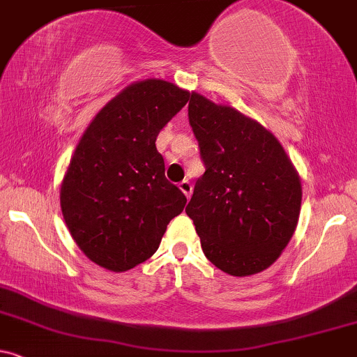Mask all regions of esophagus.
<instances>
[{
    "instance_id": "esophagus-1",
    "label": "esophagus",
    "mask_w": 357,
    "mask_h": 357,
    "mask_svg": "<svg viewBox=\"0 0 357 357\" xmlns=\"http://www.w3.org/2000/svg\"><path fill=\"white\" fill-rule=\"evenodd\" d=\"M178 188L183 192V194H185L187 199H190V195H192V183L188 182V180H183V182H180L178 183Z\"/></svg>"
}]
</instances>
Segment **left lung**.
<instances>
[{
	"instance_id": "8db88e82",
	"label": "left lung",
	"mask_w": 357,
	"mask_h": 357,
	"mask_svg": "<svg viewBox=\"0 0 357 357\" xmlns=\"http://www.w3.org/2000/svg\"><path fill=\"white\" fill-rule=\"evenodd\" d=\"M188 120L205 174L185 212L205 257L234 278L271 267L294 236L303 185L272 132L230 105L192 91Z\"/></svg>"
}]
</instances>
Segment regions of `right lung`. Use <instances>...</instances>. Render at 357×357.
Listing matches in <instances>:
<instances>
[{
  "instance_id": "obj_1",
  "label": "right lung",
  "mask_w": 357,
  "mask_h": 357,
  "mask_svg": "<svg viewBox=\"0 0 357 357\" xmlns=\"http://www.w3.org/2000/svg\"><path fill=\"white\" fill-rule=\"evenodd\" d=\"M188 90L160 78L133 82L93 116L61 182L63 219L96 266L125 272L157 252L187 197L165 178L155 140L185 107Z\"/></svg>"
}]
</instances>
